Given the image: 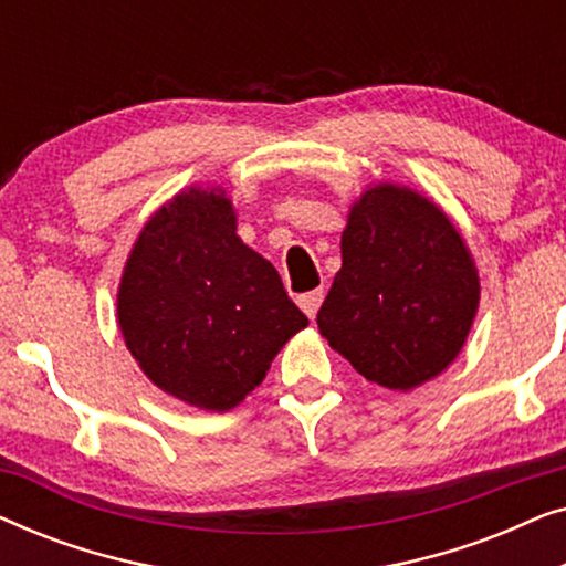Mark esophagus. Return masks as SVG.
<instances>
[{
	"mask_svg": "<svg viewBox=\"0 0 566 566\" xmlns=\"http://www.w3.org/2000/svg\"><path fill=\"white\" fill-rule=\"evenodd\" d=\"M322 301H324V291H322V289H316V291L301 293V296H298V306L304 308V314L308 316V319H314L316 312H319Z\"/></svg>",
	"mask_w": 566,
	"mask_h": 566,
	"instance_id": "34e87169",
	"label": "esophagus"
}]
</instances>
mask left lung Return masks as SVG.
<instances>
[{
  "label": "left lung",
  "mask_w": 566,
  "mask_h": 566,
  "mask_svg": "<svg viewBox=\"0 0 566 566\" xmlns=\"http://www.w3.org/2000/svg\"><path fill=\"white\" fill-rule=\"evenodd\" d=\"M339 250L343 268L316 314L332 350L394 391L443 374L482 296L474 258L443 208L407 185H368Z\"/></svg>",
  "instance_id": "left-lung-1"
}]
</instances>
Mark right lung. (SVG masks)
Returning <instances> with one entry per match:
<instances>
[{
  "label": "right lung",
  "instance_id": "add662e5",
  "mask_svg": "<svg viewBox=\"0 0 566 566\" xmlns=\"http://www.w3.org/2000/svg\"><path fill=\"white\" fill-rule=\"evenodd\" d=\"M118 327L146 378L206 412H229L308 324L281 275L237 234L223 188L190 185L138 231L118 285Z\"/></svg>",
  "mask_w": 566,
  "mask_h": 566
}]
</instances>
